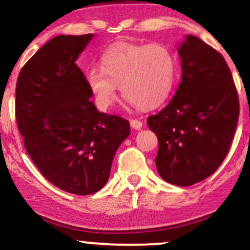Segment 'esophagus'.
Returning <instances> with one entry per match:
<instances>
[{
	"mask_svg": "<svg viewBox=\"0 0 250 250\" xmlns=\"http://www.w3.org/2000/svg\"><path fill=\"white\" fill-rule=\"evenodd\" d=\"M130 124H131V127L134 128V130H140V128L143 127V123L140 122L139 119H131Z\"/></svg>",
	"mask_w": 250,
	"mask_h": 250,
	"instance_id": "34e87169",
	"label": "esophagus"
}]
</instances>
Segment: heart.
I'll list each match as a JSON object with an SVG mask.
<instances>
[{
    "instance_id": "b5f03b06",
    "label": "heart",
    "mask_w": 250,
    "mask_h": 250,
    "mask_svg": "<svg viewBox=\"0 0 250 250\" xmlns=\"http://www.w3.org/2000/svg\"><path fill=\"white\" fill-rule=\"evenodd\" d=\"M101 65L87 70L85 81L102 111L111 106L119 85L136 106L155 107L168 97L177 76L175 55L160 43L119 42L102 55Z\"/></svg>"
}]
</instances>
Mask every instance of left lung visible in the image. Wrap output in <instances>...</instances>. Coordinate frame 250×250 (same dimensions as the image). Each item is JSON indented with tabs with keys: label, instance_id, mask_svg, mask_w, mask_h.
Listing matches in <instances>:
<instances>
[{
	"label": "left lung",
	"instance_id": "left-lung-1",
	"mask_svg": "<svg viewBox=\"0 0 250 250\" xmlns=\"http://www.w3.org/2000/svg\"><path fill=\"white\" fill-rule=\"evenodd\" d=\"M181 82L171 102L147 118L157 134L160 177L190 186L212 175L229 151L239 119V96L220 52L188 35L179 48Z\"/></svg>",
	"mask_w": 250,
	"mask_h": 250
}]
</instances>
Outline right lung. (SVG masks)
I'll return each instance as SVG.
<instances>
[{
  "label": "right lung",
  "mask_w": 250,
  "mask_h": 250,
  "mask_svg": "<svg viewBox=\"0 0 250 250\" xmlns=\"http://www.w3.org/2000/svg\"><path fill=\"white\" fill-rule=\"evenodd\" d=\"M92 34L60 35L24 64L16 83V122L43 177L76 195L104 187L130 123L97 111L76 64Z\"/></svg>",
  "instance_id": "1"
}]
</instances>
